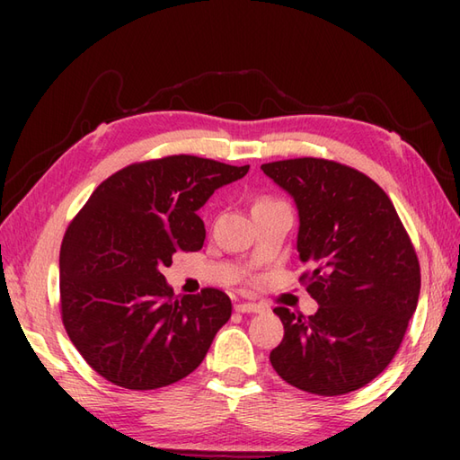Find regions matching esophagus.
Here are the masks:
<instances>
[{"label":"esophagus","instance_id":"esophagus-1","mask_svg":"<svg viewBox=\"0 0 460 460\" xmlns=\"http://www.w3.org/2000/svg\"><path fill=\"white\" fill-rule=\"evenodd\" d=\"M265 306L257 305V302H239L235 305V312H241V314H251V312H262Z\"/></svg>","mask_w":460,"mask_h":460}]
</instances>
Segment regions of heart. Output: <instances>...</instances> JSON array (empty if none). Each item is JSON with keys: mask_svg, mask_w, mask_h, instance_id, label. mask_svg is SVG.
<instances>
[{"mask_svg": "<svg viewBox=\"0 0 460 460\" xmlns=\"http://www.w3.org/2000/svg\"><path fill=\"white\" fill-rule=\"evenodd\" d=\"M267 203H280V201H275V199H267V198H265V199H259L255 205H267Z\"/></svg>", "mask_w": 460, "mask_h": 460, "instance_id": "b5f03b06", "label": "heart"}]
</instances>
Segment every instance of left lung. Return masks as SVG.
Listing matches in <instances>:
<instances>
[{"label": "left lung", "instance_id": "left-lung-1", "mask_svg": "<svg viewBox=\"0 0 460 460\" xmlns=\"http://www.w3.org/2000/svg\"><path fill=\"white\" fill-rule=\"evenodd\" d=\"M261 170L298 209L300 277L316 314H275L285 338L270 351L277 374L302 392L344 395L384 371L402 346L421 290V270L392 199L349 165L295 158Z\"/></svg>", "mask_w": 460, "mask_h": 460}]
</instances>
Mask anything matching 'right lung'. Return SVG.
Instances as JSON below:
<instances>
[{
	"label": "right lung",
	"instance_id": "right-lung-1",
	"mask_svg": "<svg viewBox=\"0 0 460 460\" xmlns=\"http://www.w3.org/2000/svg\"><path fill=\"white\" fill-rule=\"evenodd\" d=\"M249 165L168 155L126 165L93 191L63 237L61 316L86 364L134 392L165 387L198 367L231 300L217 288L173 298L162 275L175 251H199L198 209Z\"/></svg>",
	"mask_w": 460,
	"mask_h": 460
}]
</instances>
